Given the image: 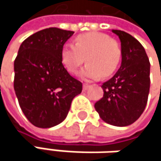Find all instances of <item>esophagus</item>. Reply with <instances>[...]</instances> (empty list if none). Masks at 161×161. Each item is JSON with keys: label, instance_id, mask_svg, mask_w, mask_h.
I'll return each instance as SVG.
<instances>
[{"label": "esophagus", "instance_id": "obj_1", "mask_svg": "<svg viewBox=\"0 0 161 161\" xmlns=\"http://www.w3.org/2000/svg\"><path fill=\"white\" fill-rule=\"evenodd\" d=\"M89 87H90L89 85H86V84H84V85H83V90H84V91L86 90V89H88Z\"/></svg>", "mask_w": 161, "mask_h": 161}]
</instances>
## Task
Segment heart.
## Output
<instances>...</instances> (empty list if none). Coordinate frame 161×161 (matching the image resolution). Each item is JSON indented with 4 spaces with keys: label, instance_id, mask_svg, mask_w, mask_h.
I'll return each instance as SVG.
<instances>
[{
    "label": "heart",
    "instance_id": "b5f03b06",
    "mask_svg": "<svg viewBox=\"0 0 161 161\" xmlns=\"http://www.w3.org/2000/svg\"><path fill=\"white\" fill-rule=\"evenodd\" d=\"M75 46L65 45L60 52L61 62L67 71L75 74L86 61L80 76L86 81L108 77L117 69L121 58L120 44L103 32H87L75 37Z\"/></svg>",
    "mask_w": 161,
    "mask_h": 161
}]
</instances>
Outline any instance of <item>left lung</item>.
Returning <instances> with one entry per match:
<instances>
[{
  "label": "left lung",
  "instance_id": "8db88e82",
  "mask_svg": "<svg viewBox=\"0 0 161 161\" xmlns=\"http://www.w3.org/2000/svg\"><path fill=\"white\" fill-rule=\"evenodd\" d=\"M121 42L122 62L111 79L102 85L103 97L95 103L106 123L125 127L143 114L150 88V62L141 43L130 34L113 30Z\"/></svg>",
  "mask_w": 161,
  "mask_h": 161
}]
</instances>
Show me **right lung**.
<instances>
[{
    "instance_id": "obj_1",
    "label": "right lung",
    "mask_w": 161,
    "mask_h": 161,
    "mask_svg": "<svg viewBox=\"0 0 161 161\" xmlns=\"http://www.w3.org/2000/svg\"><path fill=\"white\" fill-rule=\"evenodd\" d=\"M74 31L48 28L21 44L15 59L14 88L28 120L38 128H51L67 116L82 83L64 68L60 52Z\"/></svg>"
}]
</instances>
